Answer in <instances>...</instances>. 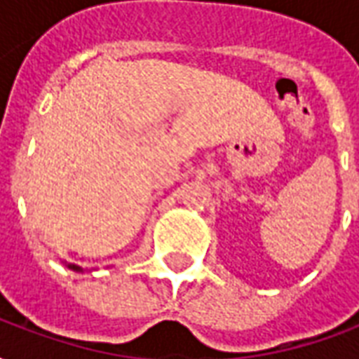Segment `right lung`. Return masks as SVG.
<instances>
[{
  "instance_id": "right-lung-1",
  "label": "right lung",
  "mask_w": 359,
  "mask_h": 359,
  "mask_svg": "<svg viewBox=\"0 0 359 359\" xmlns=\"http://www.w3.org/2000/svg\"><path fill=\"white\" fill-rule=\"evenodd\" d=\"M63 264H65L67 267H69V269L76 271V273H84V269H82V267H79V265H74V264H67V262H63Z\"/></svg>"
}]
</instances>
